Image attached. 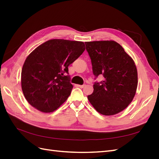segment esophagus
Returning a JSON list of instances; mask_svg holds the SVG:
<instances>
[{
	"instance_id": "1",
	"label": "esophagus",
	"mask_w": 159,
	"mask_h": 159,
	"mask_svg": "<svg viewBox=\"0 0 159 159\" xmlns=\"http://www.w3.org/2000/svg\"><path fill=\"white\" fill-rule=\"evenodd\" d=\"M85 86V85H77V87H80V88H83Z\"/></svg>"
}]
</instances>
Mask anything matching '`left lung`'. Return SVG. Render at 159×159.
<instances>
[{
	"label": "left lung",
	"mask_w": 159,
	"mask_h": 159,
	"mask_svg": "<svg viewBox=\"0 0 159 159\" xmlns=\"http://www.w3.org/2000/svg\"><path fill=\"white\" fill-rule=\"evenodd\" d=\"M85 43L94 76H104L102 81L94 83L93 92L87 98L94 109L104 116L121 112L136 93L138 78L133 59L122 46L112 40Z\"/></svg>",
	"instance_id": "left-lung-1"
}]
</instances>
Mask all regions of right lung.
<instances>
[{
  "label": "right lung",
  "mask_w": 159,
  "mask_h": 159,
  "mask_svg": "<svg viewBox=\"0 0 159 159\" xmlns=\"http://www.w3.org/2000/svg\"><path fill=\"white\" fill-rule=\"evenodd\" d=\"M85 50L83 42L54 39L30 53L21 73L22 92L28 102L43 113L58 109L73 88L68 66Z\"/></svg>",
  "instance_id": "1"
}]
</instances>
